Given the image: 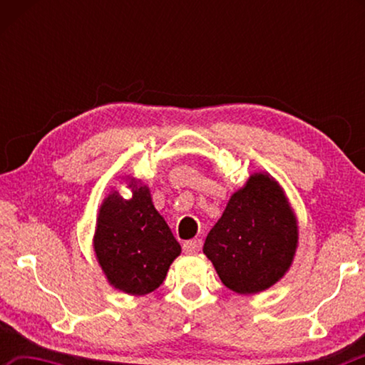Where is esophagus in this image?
<instances>
[{
    "label": "esophagus",
    "mask_w": 365,
    "mask_h": 365,
    "mask_svg": "<svg viewBox=\"0 0 365 365\" xmlns=\"http://www.w3.org/2000/svg\"><path fill=\"white\" fill-rule=\"evenodd\" d=\"M182 248H183L185 255H195V252H197V251L201 250V240H197V238L188 240V242L183 243Z\"/></svg>",
    "instance_id": "34e87169"
}]
</instances>
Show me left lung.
I'll use <instances>...</instances> for the list:
<instances>
[{
  "label": "left lung",
  "instance_id": "1",
  "mask_svg": "<svg viewBox=\"0 0 365 365\" xmlns=\"http://www.w3.org/2000/svg\"><path fill=\"white\" fill-rule=\"evenodd\" d=\"M298 238V219L285 190L269 172H255L230 196L202 252L228 289L257 294L285 277Z\"/></svg>",
  "mask_w": 365,
  "mask_h": 365
}]
</instances>
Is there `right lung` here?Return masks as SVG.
<instances>
[{
    "instance_id": "right-lung-1",
    "label": "right lung",
    "mask_w": 365,
    "mask_h": 365,
    "mask_svg": "<svg viewBox=\"0 0 365 365\" xmlns=\"http://www.w3.org/2000/svg\"><path fill=\"white\" fill-rule=\"evenodd\" d=\"M132 197L110 190L98 211L93 251L104 277L122 293L143 296L164 282L182 248L153 205L151 191L125 177Z\"/></svg>"
}]
</instances>
